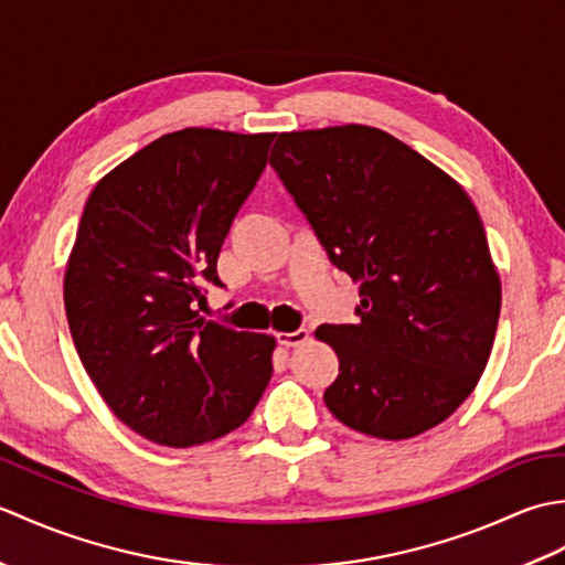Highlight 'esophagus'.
<instances>
[{"mask_svg":"<svg viewBox=\"0 0 565 565\" xmlns=\"http://www.w3.org/2000/svg\"><path fill=\"white\" fill-rule=\"evenodd\" d=\"M310 332L306 328H298L294 332H279V344L281 347H301L303 342H308Z\"/></svg>","mask_w":565,"mask_h":565,"instance_id":"obj_1","label":"esophagus"}]
</instances>
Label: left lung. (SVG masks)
I'll use <instances>...</instances> for the list:
<instances>
[{
    "mask_svg": "<svg viewBox=\"0 0 565 565\" xmlns=\"http://www.w3.org/2000/svg\"><path fill=\"white\" fill-rule=\"evenodd\" d=\"M269 164L362 296L356 326L316 330L340 356L322 395L330 413L391 441L437 427L476 388L500 318L473 201L405 142L359 124L279 134Z\"/></svg>",
    "mask_w": 565,
    "mask_h": 565,
    "instance_id": "8db88e82",
    "label": "left lung"
}]
</instances>
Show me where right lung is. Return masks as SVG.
<instances>
[{
  "label": "right lung",
  "instance_id": "1",
  "mask_svg": "<svg viewBox=\"0 0 565 565\" xmlns=\"http://www.w3.org/2000/svg\"><path fill=\"white\" fill-rule=\"evenodd\" d=\"M274 134L184 128L130 154L87 199L65 269L72 342L111 413L186 449L237 429L271 379L276 340L203 318L221 245Z\"/></svg>",
  "mask_w": 565,
  "mask_h": 565
}]
</instances>
